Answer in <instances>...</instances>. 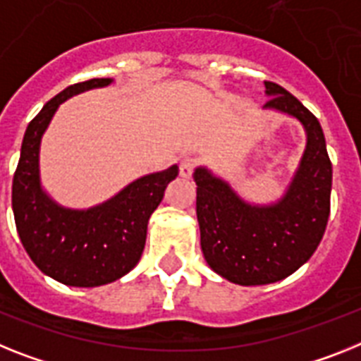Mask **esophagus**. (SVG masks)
Returning a JSON list of instances; mask_svg holds the SVG:
<instances>
[{
  "mask_svg": "<svg viewBox=\"0 0 361 361\" xmlns=\"http://www.w3.org/2000/svg\"><path fill=\"white\" fill-rule=\"evenodd\" d=\"M196 166V159L195 157L185 156L180 161V176L181 178H190L192 176V171H195Z\"/></svg>",
  "mask_w": 361,
  "mask_h": 361,
  "instance_id": "1",
  "label": "esophagus"
}]
</instances>
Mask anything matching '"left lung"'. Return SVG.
Here are the masks:
<instances>
[{
    "label": "left lung",
    "mask_w": 361,
    "mask_h": 361,
    "mask_svg": "<svg viewBox=\"0 0 361 361\" xmlns=\"http://www.w3.org/2000/svg\"><path fill=\"white\" fill-rule=\"evenodd\" d=\"M264 86V108L292 115L307 132V148L283 198L253 205L205 166L195 171L204 257L213 271L240 286L277 283L298 271L319 246L330 214L332 163L319 121L284 87Z\"/></svg>",
    "instance_id": "1"
}]
</instances>
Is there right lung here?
Returning a JSON list of instances; mask_svg holds the SVG:
<instances>
[{
  "mask_svg": "<svg viewBox=\"0 0 361 361\" xmlns=\"http://www.w3.org/2000/svg\"><path fill=\"white\" fill-rule=\"evenodd\" d=\"M111 82V78H92L53 97L27 126L12 180V211L27 255L40 271L68 286H102L135 268L150 214L178 176V165L147 174L90 209L62 207L42 189L40 143L54 111L69 97Z\"/></svg>",
  "mask_w": 361,
  "mask_h": 361,
  "instance_id": "1",
  "label": "right lung"
}]
</instances>
